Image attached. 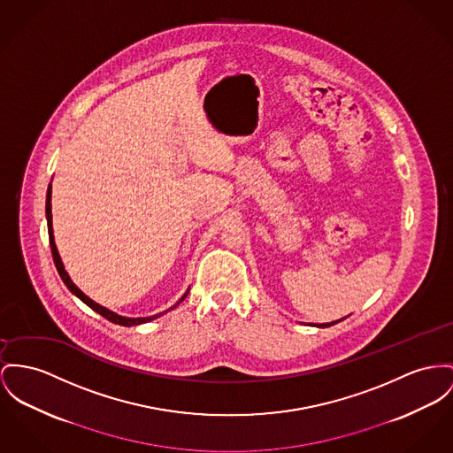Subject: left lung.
<instances>
[{
    "label": "left lung",
    "mask_w": 453,
    "mask_h": 453,
    "mask_svg": "<svg viewBox=\"0 0 453 453\" xmlns=\"http://www.w3.org/2000/svg\"><path fill=\"white\" fill-rule=\"evenodd\" d=\"M345 319V318H343ZM338 321H342V319H338ZM338 321H332V323H325V325H319V328H328V326H332V325H336Z\"/></svg>",
    "instance_id": "obj_1"
}]
</instances>
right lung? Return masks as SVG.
<instances>
[{
	"mask_svg": "<svg viewBox=\"0 0 453 453\" xmlns=\"http://www.w3.org/2000/svg\"><path fill=\"white\" fill-rule=\"evenodd\" d=\"M46 218H48V234H50V245H51V254H53L55 266H57V270L60 273L63 283L66 285V288H68L73 296H77L81 301L84 302V303H88V305L91 307L92 311H96L97 314H101V316H103V318H106L108 321L115 323V325H120V326H135V325H142V323H148V321H151L154 318H159V316H161V314H156V316H150V318H123V316L115 314L113 311H110V309H106V307H103V305L96 303V302L89 299V297H88L81 288H77V287H75V283L70 280L68 273L65 272V266H63V263H61L60 254H58V249H57V243H55V237H53V221H51V183H50L48 196H46ZM187 294H188V290L181 296L180 301L177 302V303H175L173 307H170V309H175V307H177V305H179V303L187 297ZM170 309H168V311H170Z\"/></svg>",
	"mask_w": 453,
	"mask_h": 453,
	"instance_id": "right-lung-1",
	"label": "right lung"
}]
</instances>
